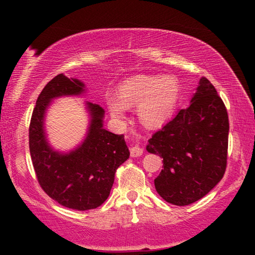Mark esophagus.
I'll use <instances>...</instances> for the list:
<instances>
[{
  "label": "esophagus",
  "instance_id": "1",
  "mask_svg": "<svg viewBox=\"0 0 255 255\" xmlns=\"http://www.w3.org/2000/svg\"><path fill=\"white\" fill-rule=\"evenodd\" d=\"M130 153H131V156L137 158V156H140L142 154V148L139 147L138 145H135L133 147L130 148Z\"/></svg>",
  "mask_w": 255,
  "mask_h": 255
}]
</instances>
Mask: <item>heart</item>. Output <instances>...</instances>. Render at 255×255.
I'll use <instances>...</instances> for the list:
<instances>
[{
    "label": "heart",
    "instance_id": "1",
    "mask_svg": "<svg viewBox=\"0 0 255 255\" xmlns=\"http://www.w3.org/2000/svg\"><path fill=\"white\" fill-rule=\"evenodd\" d=\"M120 97L107 96L110 116L116 122L127 117L128 107H137V116L145 127L165 123L172 116L180 100V83L170 75H137L118 87Z\"/></svg>",
    "mask_w": 255,
    "mask_h": 255
}]
</instances>
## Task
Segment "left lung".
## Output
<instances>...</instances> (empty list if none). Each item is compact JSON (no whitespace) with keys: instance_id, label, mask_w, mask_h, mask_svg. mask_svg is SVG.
Returning <instances> with one entry per match:
<instances>
[{"instance_id":"8db88e82","label":"left lung","mask_w":255,"mask_h":255,"mask_svg":"<svg viewBox=\"0 0 255 255\" xmlns=\"http://www.w3.org/2000/svg\"><path fill=\"white\" fill-rule=\"evenodd\" d=\"M228 141V111L215 87L202 76L190 106L148 139L147 152L163 159V169L154 180L158 194L180 207L201 200L223 179Z\"/></svg>"}]
</instances>
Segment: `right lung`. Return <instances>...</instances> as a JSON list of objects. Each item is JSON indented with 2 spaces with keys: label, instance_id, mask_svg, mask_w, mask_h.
Returning a JSON list of instances; mask_svg holds the SVG:
<instances>
[{
  "label": "right lung",
  "instance_id": "right-lung-1",
  "mask_svg": "<svg viewBox=\"0 0 255 255\" xmlns=\"http://www.w3.org/2000/svg\"><path fill=\"white\" fill-rule=\"evenodd\" d=\"M85 93L82 81L57 75L38 96L29 128L31 160L40 187L59 204L80 211L100 207L109 197L116 169L130 156L124 134L107 131L103 108L92 102H86L90 122L81 144L67 153L51 147L45 132L51 102Z\"/></svg>",
  "mask_w": 255,
  "mask_h": 255
}]
</instances>
